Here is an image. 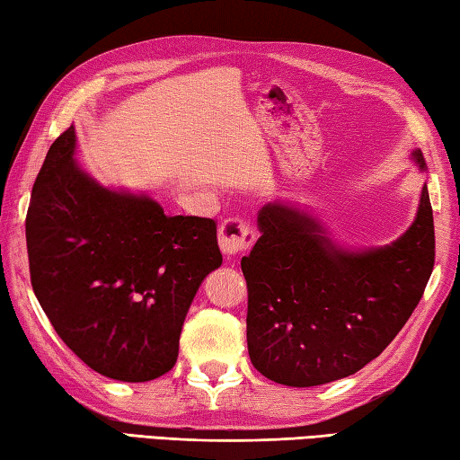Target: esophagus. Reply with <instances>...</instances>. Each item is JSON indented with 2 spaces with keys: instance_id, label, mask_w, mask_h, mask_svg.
I'll list each match as a JSON object with an SVG mask.
<instances>
[{
  "instance_id": "esophagus-1",
  "label": "esophagus",
  "mask_w": 460,
  "mask_h": 460,
  "mask_svg": "<svg viewBox=\"0 0 460 460\" xmlns=\"http://www.w3.org/2000/svg\"><path fill=\"white\" fill-rule=\"evenodd\" d=\"M254 232L248 228V224L238 220V217H230V220L222 222L220 234H217V244L224 256H238L252 246Z\"/></svg>"
}]
</instances>
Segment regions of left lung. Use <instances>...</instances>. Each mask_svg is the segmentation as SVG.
I'll return each instance as SVG.
<instances>
[{"label": "left lung", "mask_w": 460, "mask_h": 460, "mask_svg": "<svg viewBox=\"0 0 460 460\" xmlns=\"http://www.w3.org/2000/svg\"><path fill=\"white\" fill-rule=\"evenodd\" d=\"M410 161L426 173L422 153ZM261 238L243 259L246 341L269 380L311 388L359 372L412 315L434 267V220L426 181L414 222L384 246L335 240L319 214L296 201L264 206Z\"/></svg>", "instance_id": "1"}]
</instances>
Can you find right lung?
Listing matches in <instances>:
<instances>
[{"mask_svg":"<svg viewBox=\"0 0 460 460\" xmlns=\"http://www.w3.org/2000/svg\"><path fill=\"white\" fill-rule=\"evenodd\" d=\"M26 244L31 287L60 340L94 372L131 384L175 366L193 296L222 264L214 220L165 216L147 191L84 172L75 125L36 177Z\"/></svg>","mask_w":460,"mask_h":460,"instance_id":"obj_1","label":"right lung"}]
</instances>
